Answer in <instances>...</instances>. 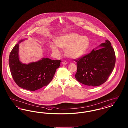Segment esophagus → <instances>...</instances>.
Masks as SVG:
<instances>
[{"label": "esophagus", "mask_w": 128, "mask_h": 128, "mask_svg": "<svg viewBox=\"0 0 128 128\" xmlns=\"http://www.w3.org/2000/svg\"><path fill=\"white\" fill-rule=\"evenodd\" d=\"M67 63H68V62H67V61H62V64L63 65H66Z\"/></svg>", "instance_id": "obj_1"}]
</instances>
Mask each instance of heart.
Returning <instances> with one entry per match:
<instances>
[{"mask_svg": "<svg viewBox=\"0 0 128 128\" xmlns=\"http://www.w3.org/2000/svg\"><path fill=\"white\" fill-rule=\"evenodd\" d=\"M89 45L90 40L88 37L75 32H68L58 37L56 43L50 44V48L58 55L61 54L60 48L66 49L65 54L68 57L77 59L85 54Z\"/></svg>", "mask_w": 128, "mask_h": 128, "instance_id": "obj_1", "label": "heart"}]
</instances>
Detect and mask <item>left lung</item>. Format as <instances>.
<instances>
[{"label": "left lung", "mask_w": 128, "mask_h": 128, "mask_svg": "<svg viewBox=\"0 0 128 128\" xmlns=\"http://www.w3.org/2000/svg\"><path fill=\"white\" fill-rule=\"evenodd\" d=\"M76 62V80L88 86H98L106 82L112 72L116 62L115 53L110 41L106 40Z\"/></svg>", "instance_id": "obj_1"}]
</instances>
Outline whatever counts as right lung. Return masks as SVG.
I'll use <instances>...</instances> for the list:
<instances>
[{
    "label": "right lung",
    "mask_w": 128,
    "mask_h": 128,
    "mask_svg": "<svg viewBox=\"0 0 128 128\" xmlns=\"http://www.w3.org/2000/svg\"><path fill=\"white\" fill-rule=\"evenodd\" d=\"M27 38L18 41L12 49L8 63L13 80L19 87L29 91H34L48 84L53 79L56 70L61 61L42 58L29 63H22L20 60L19 44Z\"/></svg>",
    "instance_id": "right-lung-1"
}]
</instances>
